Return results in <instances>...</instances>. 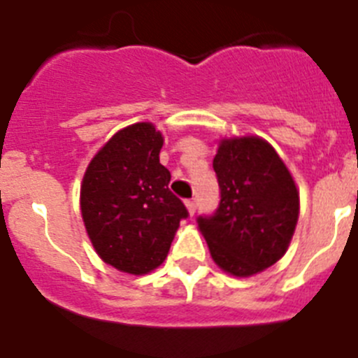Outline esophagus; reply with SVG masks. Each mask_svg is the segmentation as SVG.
<instances>
[{"instance_id":"esophagus-1","label":"esophagus","mask_w":358,"mask_h":358,"mask_svg":"<svg viewBox=\"0 0 358 358\" xmlns=\"http://www.w3.org/2000/svg\"><path fill=\"white\" fill-rule=\"evenodd\" d=\"M185 207H187V212H189V215H194L196 214V203L192 201V199H187L185 201Z\"/></svg>"}]
</instances>
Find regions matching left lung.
Masks as SVG:
<instances>
[{
    "mask_svg": "<svg viewBox=\"0 0 358 358\" xmlns=\"http://www.w3.org/2000/svg\"><path fill=\"white\" fill-rule=\"evenodd\" d=\"M214 171L221 203L198 230L219 269L248 278L278 262L294 235L299 191L275 148L259 135L223 137Z\"/></svg>",
    "mask_w": 358,
    "mask_h": 358,
    "instance_id": "8db88e82",
    "label": "left lung"
}]
</instances>
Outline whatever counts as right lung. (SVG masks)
<instances>
[{
  "mask_svg": "<svg viewBox=\"0 0 358 358\" xmlns=\"http://www.w3.org/2000/svg\"><path fill=\"white\" fill-rule=\"evenodd\" d=\"M164 135L153 123L115 131L89 162L80 210L99 259L128 275H148L166 260L183 203L169 191L171 173L160 164Z\"/></svg>",
  "mask_w": 358,
  "mask_h": 358,
  "instance_id": "right-lung-1",
  "label": "right lung"
}]
</instances>
